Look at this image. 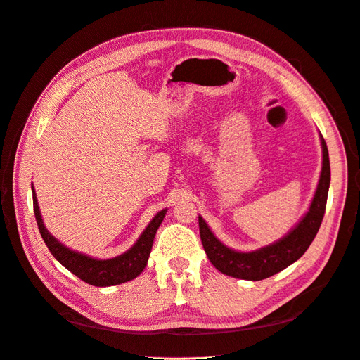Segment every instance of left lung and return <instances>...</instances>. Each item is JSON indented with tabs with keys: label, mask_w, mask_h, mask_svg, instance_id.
I'll use <instances>...</instances> for the list:
<instances>
[{
	"label": "left lung",
	"mask_w": 360,
	"mask_h": 360,
	"mask_svg": "<svg viewBox=\"0 0 360 360\" xmlns=\"http://www.w3.org/2000/svg\"><path fill=\"white\" fill-rule=\"evenodd\" d=\"M320 141L323 150V165L309 210L304 213L299 224L290 233H287L275 243L263 246L257 250H250V252H240V250L224 245L212 233L210 226L207 225L202 217L198 216L200 236L205 254L209 257L210 263L217 270L222 271L224 275L246 281H261L287 269L307 252L314 237L317 236L320 230L330 186L329 151L321 134Z\"/></svg>",
	"instance_id": "left-lung-1"
}]
</instances>
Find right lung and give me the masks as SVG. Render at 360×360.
Instances as JSON below:
<instances>
[{
	"label": "right lung",
	"instance_id": "right-lung-1",
	"mask_svg": "<svg viewBox=\"0 0 360 360\" xmlns=\"http://www.w3.org/2000/svg\"><path fill=\"white\" fill-rule=\"evenodd\" d=\"M31 189L36 221L43 240H45L48 249L51 250V254L56 257V259L60 261L68 270H70L75 276H78L79 279L86 282V284L94 287H111L135 279L138 275H141V271L146 269L156 231L160 226L163 217L167 214V209L160 210L153 219H151L143 234L139 236L136 243L130 249H127L124 254L117 255L114 258L99 259L81 252H76V250L64 246L46 230L40 214L34 186H31Z\"/></svg>",
	"mask_w": 360,
	"mask_h": 360
}]
</instances>
